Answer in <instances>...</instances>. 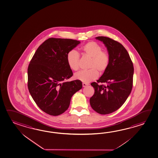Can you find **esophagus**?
Returning <instances> with one entry per match:
<instances>
[{"label":"esophagus","instance_id":"34e87169","mask_svg":"<svg viewBox=\"0 0 158 158\" xmlns=\"http://www.w3.org/2000/svg\"><path fill=\"white\" fill-rule=\"evenodd\" d=\"M82 85H83V87H86V86H87V85H88V84H87V83H83V84H82Z\"/></svg>","mask_w":158,"mask_h":158}]
</instances>
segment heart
Here are the masks:
<instances>
[{
    "label": "heart",
    "instance_id": "b5f03b06",
    "mask_svg": "<svg viewBox=\"0 0 158 158\" xmlns=\"http://www.w3.org/2000/svg\"><path fill=\"white\" fill-rule=\"evenodd\" d=\"M84 56L90 58L87 70L79 71L74 77L84 83H89L96 79L98 73L102 74L106 71L110 62V55L107 50L102 49V46L94 41L87 42L81 48ZM67 62L69 68L74 71L79 68L80 55L75 50H71L67 54Z\"/></svg>",
    "mask_w": 158,
    "mask_h": 158
}]
</instances>
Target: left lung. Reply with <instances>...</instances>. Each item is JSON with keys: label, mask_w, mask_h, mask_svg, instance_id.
<instances>
[{"label": "left lung", "mask_w": 158, "mask_h": 158, "mask_svg": "<svg viewBox=\"0 0 158 158\" xmlns=\"http://www.w3.org/2000/svg\"><path fill=\"white\" fill-rule=\"evenodd\" d=\"M110 55L109 66L97 82L91 85L94 94L90 97L92 108L105 115L119 109L132 91L134 68L126 49L119 42L108 37L97 36Z\"/></svg>", "instance_id": "1"}]
</instances>
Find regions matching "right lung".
I'll use <instances>...</instances> for the list:
<instances>
[{
	"label": "right lung",
	"mask_w": 158,
	"mask_h": 158,
	"mask_svg": "<svg viewBox=\"0 0 158 158\" xmlns=\"http://www.w3.org/2000/svg\"><path fill=\"white\" fill-rule=\"evenodd\" d=\"M80 43L71 39L51 38L39 46L27 69V87L42 111L57 116L68 109L71 97L82 88L81 81H66L73 75L68 52Z\"/></svg>",
	"instance_id": "right-lung-1"
}]
</instances>
